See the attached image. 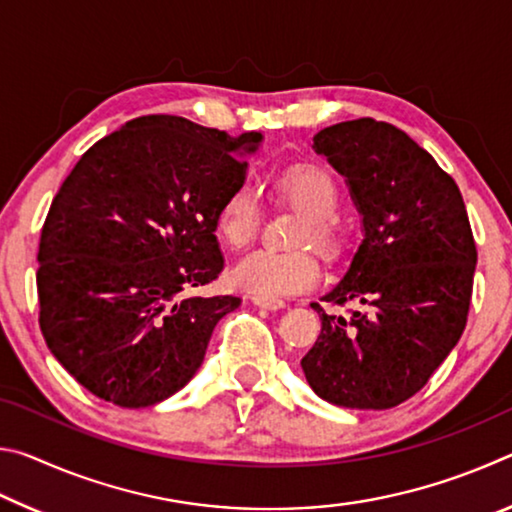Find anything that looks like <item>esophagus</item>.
<instances>
[{
  "label": "esophagus",
  "instance_id": "1",
  "mask_svg": "<svg viewBox=\"0 0 512 512\" xmlns=\"http://www.w3.org/2000/svg\"><path fill=\"white\" fill-rule=\"evenodd\" d=\"M253 305L255 307H259V309H268V311H277V309H282L284 307V302L282 300H268V298H253Z\"/></svg>",
  "mask_w": 512,
  "mask_h": 512
}]
</instances>
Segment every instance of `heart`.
<instances>
[{
	"label": "heart",
	"instance_id": "b5f03b06",
	"mask_svg": "<svg viewBox=\"0 0 512 512\" xmlns=\"http://www.w3.org/2000/svg\"><path fill=\"white\" fill-rule=\"evenodd\" d=\"M277 189L291 205L307 214V223L298 235L300 244L311 241L329 253L336 246L332 219L339 210V187L334 178L314 164H300L282 173ZM259 221H262V205L257 189L250 183H239L219 205L214 221L216 235L230 248H246L257 235ZM318 275V262L307 250L280 253V250L259 248L232 268L235 287L268 300L309 291L318 282Z\"/></svg>",
	"mask_w": 512,
	"mask_h": 512
}]
</instances>
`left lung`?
<instances>
[{
    "mask_svg": "<svg viewBox=\"0 0 512 512\" xmlns=\"http://www.w3.org/2000/svg\"><path fill=\"white\" fill-rule=\"evenodd\" d=\"M314 151L345 178L363 239L325 302L363 311L329 316L302 357L309 386L345 409H393L427 384L461 339L476 246L452 176L393 124L341 121Z\"/></svg>",
    "mask_w": 512,
    "mask_h": 512,
    "instance_id": "8db88e82",
    "label": "left lung"
}]
</instances>
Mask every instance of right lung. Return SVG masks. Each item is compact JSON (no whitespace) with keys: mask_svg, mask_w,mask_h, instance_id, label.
I'll use <instances>...</instances> for the list:
<instances>
[{"mask_svg":"<svg viewBox=\"0 0 512 512\" xmlns=\"http://www.w3.org/2000/svg\"><path fill=\"white\" fill-rule=\"evenodd\" d=\"M262 140L140 117L90 146L60 185L38 250L40 329L92 395L142 409L201 368L216 323L241 300L189 291L221 273L216 212Z\"/></svg>","mask_w":512,"mask_h":512,"instance_id":"1","label":"right lung"}]
</instances>
